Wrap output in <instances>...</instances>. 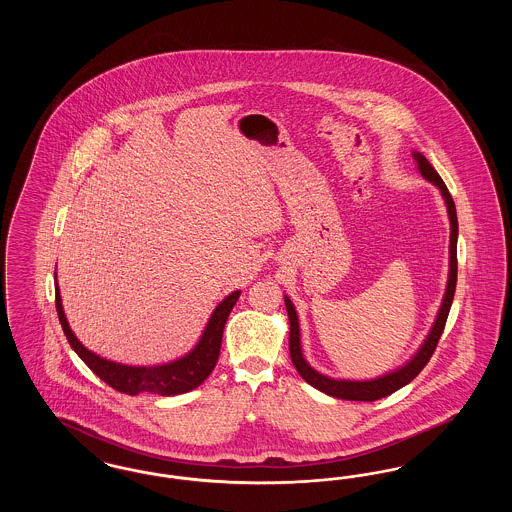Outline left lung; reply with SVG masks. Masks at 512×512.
<instances>
[{"instance_id": "1", "label": "left lung", "mask_w": 512, "mask_h": 512, "mask_svg": "<svg viewBox=\"0 0 512 512\" xmlns=\"http://www.w3.org/2000/svg\"><path fill=\"white\" fill-rule=\"evenodd\" d=\"M414 159L418 161V171L420 174L434 182L441 190V195L447 203V213H449V220H451V240H449V280H447V290H445V297H443V303H441V309H439L438 318H436V324L432 328V332L428 334L426 341L422 343L420 351L414 355L413 359L405 366H401L399 370L390 372L382 378H376V380H370V382H349V380H334V378H328V376H322L318 374L317 370H313L311 366L307 365V361L303 359V353H301V340H299V322H297V313L293 309L292 301L286 297V309H288V317H290V355H292V363L297 372L301 374V378L311 384L313 388L326 393V395H332V397H338V399H349V401H376V399H382L386 395H391L393 391L407 386L411 380H414L420 370L424 366L428 365L430 357L434 355L436 347H438L439 338L443 334V328H445V322L449 317V309H451V303H453V297H455V286H457V236H459V220H457V209H455V201L449 194L445 182L441 180L436 169L430 165V161L420 155V153H414Z\"/></svg>"}]
</instances>
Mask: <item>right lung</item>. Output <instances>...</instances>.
Listing matches in <instances>:
<instances>
[{
    "mask_svg": "<svg viewBox=\"0 0 512 512\" xmlns=\"http://www.w3.org/2000/svg\"><path fill=\"white\" fill-rule=\"evenodd\" d=\"M240 293L242 292L230 293L213 311V315L209 318V324L192 353H188L186 357H182L174 363L161 366H126L101 359L99 355L88 351L80 341L76 340V336L67 322V317H65L63 305H61L59 288H55V309H57L61 328L71 343L74 353L88 365L94 374H98L105 384H109L113 390L128 393V395H138L142 391H149V393L169 397V395L192 391L209 378V374L213 372V368L219 361L224 324L228 320V315L232 313Z\"/></svg>",
    "mask_w": 512,
    "mask_h": 512,
    "instance_id": "1",
    "label": "right lung"
}]
</instances>
